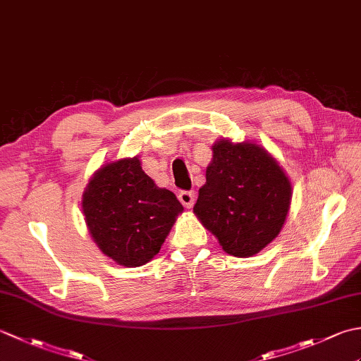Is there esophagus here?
Wrapping results in <instances>:
<instances>
[{
	"mask_svg": "<svg viewBox=\"0 0 361 361\" xmlns=\"http://www.w3.org/2000/svg\"><path fill=\"white\" fill-rule=\"evenodd\" d=\"M195 198H197V195L194 190H183V192H180V195H178V200L181 202V204L185 206L186 209L192 208L195 203Z\"/></svg>",
	"mask_w": 361,
	"mask_h": 361,
	"instance_id": "1",
	"label": "esophagus"
}]
</instances>
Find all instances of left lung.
<instances>
[{"instance_id": "8db88e82", "label": "left lung", "mask_w": 361, "mask_h": 361, "mask_svg": "<svg viewBox=\"0 0 361 361\" xmlns=\"http://www.w3.org/2000/svg\"><path fill=\"white\" fill-rule=\"evenodd\" d=\"M206 183L194 212L228 255L255 256L278 237L287 219L291 185L270 153L255 142L212 145Z\"/></svg>"}]
</instances>
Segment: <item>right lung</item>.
<instances>
[{
	"mask_svg": "<svg viewBox=\"0 0 361 361\" xmlns=\"http://www.w3.org/2000/svg\"><path fill=\"white\" fill-rule=\"evenodd\" d=\"M88 231L105 256L124 267H141L157 256L181 203L158 188L137 157L102 166L82 195Z\"/></svg>",
	"mask_w": 361,
	"mask_h": 361,
	"instance_id": "add662e5",
	"label": "right lung"
}]
</instances>
